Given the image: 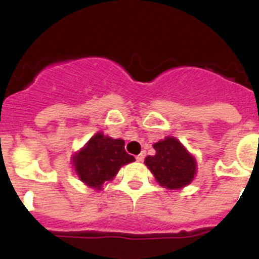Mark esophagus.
Segmentation results:
<instances>
[{"label":"esophagus","mask_w":259,"mask_h":259,"mask_svg":"<svg viewBox=\"0 0 259 259\" xmlns=\"http://www.w3.org/2000/svg\"><path fill=\"white\" fill-rule=\"evenodd\" d=\"M144 158H145V153L141 152L140 154H139V155H137V157H136V161H137V162H143V161H144Z\"/></svg>","instance_id":"1"}]
</instances>
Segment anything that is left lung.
Masks as SVG:
<instances>
[{"instance_id":"obj_1","label":"left lung","mask_w":259,"mask_h":259,"mask_svg":"<svg viewBox=\"0 0 259 259\" xmlns=\"http://www.w3.org/2000/svg\"><path fill=\"white\" fill-rule=\"evenodd\" d=\"M154 155L145 158V164L161 187L180 189L193 180L197 163L183 144L175 137H166L153 145Z\"/></svg>"}]
</instances>
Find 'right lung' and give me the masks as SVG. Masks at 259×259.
Returning a JSON list of instances; mask_svg holds the SVG:
<instances>
[{
	"mask_svg": "<svg viewBox=\"0 0 259 259\" xmlns=\"http://www.w3.org/2000/svg\"><path fill=\"white\" fill-rule=\"evenodd\" d=\"M135 161L124 149V141L111 139L98 132L88 141L83 149L72 157L79 179L85 185L97 191L104 183L113 180L123 164Z\"/></svg>",
	"mask_w": 259,
	"mask_h": 259,
	"instance_id": "right-lung-1",
	"label": "right lung"
}]
</instances>
